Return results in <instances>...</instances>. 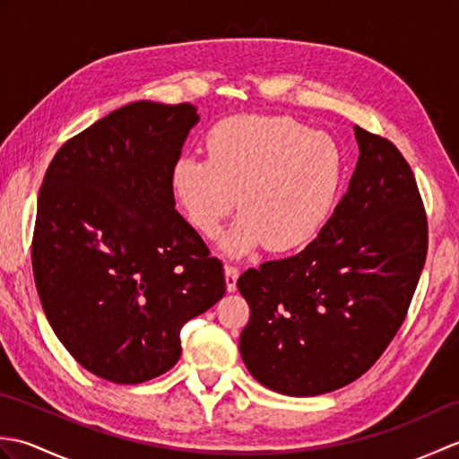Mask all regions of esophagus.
<instances>
[{
    "instance_id": "obj_1",
    "label": "esophagus",
    "mask_w": 459,
    "mask_h": 459,
    "mask_svg": "<svg viewBox=\"0 0 459 459\" xmlns=\"http://www.w3.org/2000/svg\"><path fill=\"white\" fill-rule=\"evenodd\" d=\"M238 274H240V270L237 266H230V264L224 266V281H227V290L229 291H235L237 290Z\"/></svg>"
}]
</instances>
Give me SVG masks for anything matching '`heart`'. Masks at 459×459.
<instances>
[{
    "mask_svg": "<svg viewBox=\"0 0 459 459\" xmlns=\"http://www.w3.org/2000/svg\"><path fill=\"white\" fill-rule=\"evenodd\" d=\"M207 160L173 165L171 193L203 237H214L242 212L221 248L230 256L266 245L304 247L327 221L343 178V155L331 135L290 116H237L204 138Z\"/></svg>",
    "mask_w": 459,
    "mask_h": 459,
    "instance_id": "1",
    "label": "heart"
}]
</instances>
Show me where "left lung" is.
<instances>
[{"label": "left lung", "instance_id": "obj_1", "mask_svg": "<svg viewBox=\"0 0 459 459\" xmlns=\"http://www.w3.org/2000/svg\"><path fill=\"white\" fill-rule=\"evenodd\" d=\"M359 160L316 240L237 281L250 306L240 355L260 385L317 396L353 383L403 325L422 274L428 227L411 165L353 126Z\"/></svg>", "mask_w": 459, "mask_h": 459}]
</instances>
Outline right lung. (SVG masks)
Listing matches in <instances>:
<instances>
[{"label":"right lung","mask_w":459,"mask_h":459,"mask_svg":"<svg viewBox=\"0 0 459 459\" xmlns=\"http://www.w3.org/2000/svg\"><path fill=\"white\" fill-rule=\"evenodd\" d=\"M191 104L132 102L56 152L39 191L33 274L55 335L92 375L160 377L179 331L224 296L221 260L175 211Z\"/></svg>","instance_id":"add662e5"}]
</instances>
